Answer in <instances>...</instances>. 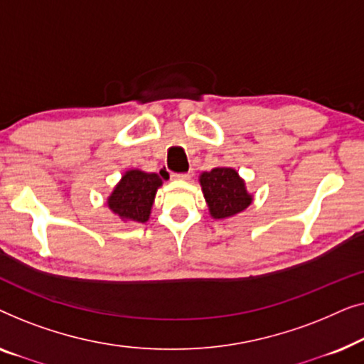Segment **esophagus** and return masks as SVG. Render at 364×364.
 <instances>
[{
    "instance_id": "34e87169",
    "label": "esophagus",
    "mask_w": 364,
    "mask_h": 364,
    "mask_svg": "<svg viewBox=\"0 0 364 364\" xmlns=\"http://www.w3.org/2000/svg\"><path fill=\"white\" fill-rule=\"evenodd\" d=\"M172 178H176V181H191V173H173Z\"/></svg>"
}]
</instances>
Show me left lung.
Returning a JSON list of instances; mask_svg holds the SVG:
<instances>
[{"label": "left lung", "instance_id": "obj_1", "mask_svg": "<svg viewBox=\"0 0 364 364\" xmlns=\"http://www.w3.org/2000/svg\"><path fill=\"white\" fill-rule=\"evenodd\" d=\"M208 213L213 220H227L242 213L253 202L245 181L232 167H215L198 177Z\"/></svg>", "mask_w": 364, "mask_h": 364}]
</instances>
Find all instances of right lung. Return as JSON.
Masks as SVG:
<instances>
[{"instance_id":"right-lung-1","label":"right lung","mask_w":364,"mask_h":364,"mask_svg":"<svg viewBox=\"0 0 364 364\" xmlns=\"http://www.w3.org/2000/svg\"><path fill=\"white\" fill-rule=\"evenodd\" d=\"M162 178L156 172L131 168L124 172L107 197L109 210L126 223H146L151 218L156 193L162 187Z\"/></svg>"}]
</instances>
